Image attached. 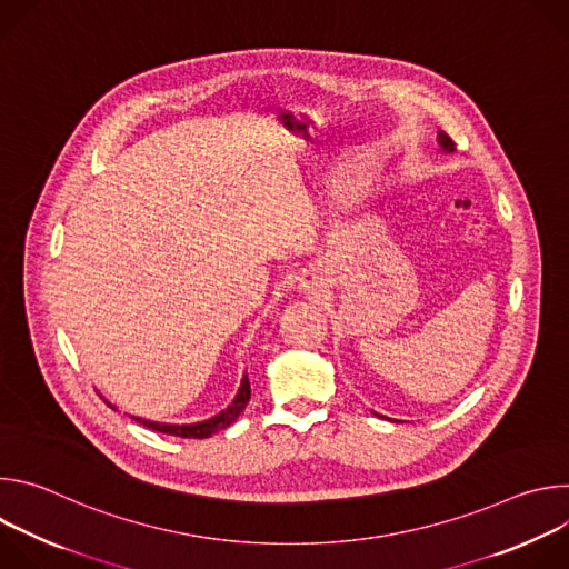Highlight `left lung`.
Returning <instances> with one entry per match:
<instances>
[{"label":"left lung","instance_id":"8db88e82","mask_svg":"<svg viewBox=\"0 0 569 569\" xmlns=\"http://www.w3.org/2000/svg\"><path fill=\"white\" fill-rule=\"evenodd\" d=\"M437 143H439V150H441V152H452V150H455V148H452V141H450L443 132H439V134H437ZM371 415H376V412H371ZM376 417L385 419L382 415H376Z\"/></svg>","mask_w":569,"mask_h":569}]
</instances>
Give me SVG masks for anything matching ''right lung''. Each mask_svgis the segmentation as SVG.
<instances>
[{"label": "right lung", "instance_id": "add662e5", "mask_svg": "<svg viewBox=\"0 0 569 569\" xmlns=\"http://www.w3.org/2000/svg\"><path fill=\"white\" fill-rule=\"evenodd\" d=\"M250 396H252V389H250V380H248V373H246V376H242V380H240V387H238L233 400L227 405V408H224L222 412H218L216 417H211V419H207V421L182 423V426H180V423L148 421V419H139V417H132V419L139 421L141 426H146V428L154 430V432H164V435L182 437V439H207V437H211V435H216V432L229 428V426L238 419V415H240L242 410H246V405H248ZM108 405H110L112 410H117V405H112V402H108Z\"/></svg>", "mask_w": 569, "mask_h": 569}]
</instances>
